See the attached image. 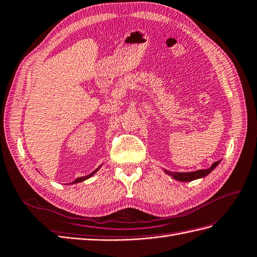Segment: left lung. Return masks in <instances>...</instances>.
Listing matches in <instances>:
<instances>
[{"label": "left lung", "instance_id": "left-lung-1", "mask_svg": "<svg viewBox=\"0 0 257 257\" xmlns=\"http://www.w3.org/2000/svg\"><path fill=\"white\" fill-rule=\"evenodd\" d=\"M221 161H218L213 163L211 165V167L208 169H199L196 170V172H188V173H175V172H169V170L166 169H163L165 174H167L168 176L172 177L175 180L177 181H182V182H188V181H192V180H196V179H201L204 178V177L208 176L212 170L218 166L220 164Z\"/></svg>", "mask_w": 257, "mask_h": 257}]
</instances>
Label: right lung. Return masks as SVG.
Here are the masks:
<instances>
[{
    "label": "right lung",
    "mask_w": 257,
    "mask_h": 257,
    "mask_svg": "<svg viewBox=\"0 0 257 257\" xmlns=\"http://www.w3.org/2000/svg\"><path fill=\"white\" fill-rule=\"evenodd\" d=\"M102 165H103V164H102ZM102 165H100V166H99L98 168H96L95 170H93V172L91 173V174H89V175H87V176H83V177H79V178H77L75 181H72L71 184H78V182H81V181H84V180H87V179L91 178V177H92V176H93L96 172H98V170L102 167Z\"/></svg>",
    "instance_id": "1"
}]
</instances>
